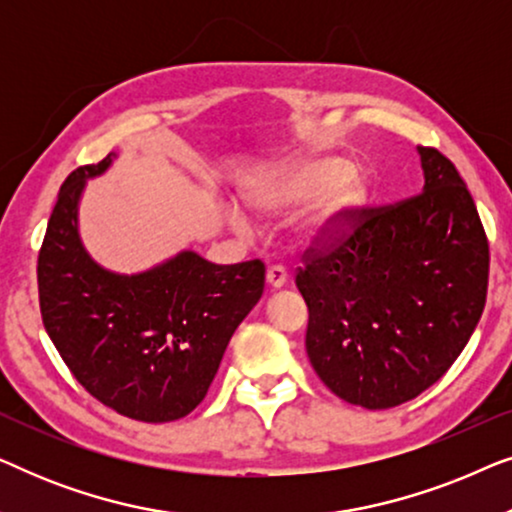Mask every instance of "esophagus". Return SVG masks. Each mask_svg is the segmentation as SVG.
Returning <instances> with one entry per match:
<instances>
[{
  "instance_id": "esophagus-1",
  "label": "esophagus",
  "mask_w": 512,
  "mask_h": 512,
  "mask_svg": "<svg viewBox=\"0 0 512 512\" xmlns=\"http://www.w3.org/2000/svg\"><path fill=\"white\" fill-rule=\"evenodd\" d=\"M265 279H268V284L272 286V289H282V286L286 284V270L282 268V265H272V268H268V275H265Z\"/></svg>"
}]
</instances>
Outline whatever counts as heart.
<instances>
[{"mask_svg":"<svg viewBox=\"0 0 512 512\" xmlns=\"http://www.w3.org/2000/svg\"><path fill=\"white\" fill-rule=\"evenodd\" d=\"M247 205L261 216H282L307 205L293 221V235L303 244H319L342 233L368 200V181L352 163L338 156H303L286 160L244 188ZM230 223L242 233L251 221L230 212Z\"/></svg>","mask_w":512,"mask_h":512,"instance_id":"obj_1","label":"heart"}]
</instances>
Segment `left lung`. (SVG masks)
Wrapping results in <instances>:
<instances>
[{"mask_svg": "<svg viewBox=\"0 0 512 512\" xmlns=\"http://www.w3.org/2000/svg\"><path fill=\"white\" fill-rule=\"evenodd\" d=\"M419 195L359 209L352 233L310 249L296 286L321 382L368 410L412 401L447 373L485 310L489 244L457 167L417 146Z\"/></svg>", "mask_w": 512, "mask_h": 512, "instance_id": "8db88e82", "label": "left lung"}]
</instances>
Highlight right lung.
<instances>
[{"instance_id":"add662e5","label":"right lung","mask_w":512,"mask_h":512,"mask_svg":"<svg viewBox=\"0 0 512 512\" xmlns=\"http://www.w3.org/2000/svg\"><path fill=\"white\" fill-rule=\"evenodd\" d=\"M114 153L69 174L39 251L48 338L90 396L137 422H174L207 396L235 328L263 296L265 265L209 263L195 251L121 275L95 263L79 202Z\"/></svg>"}]
</instances>
